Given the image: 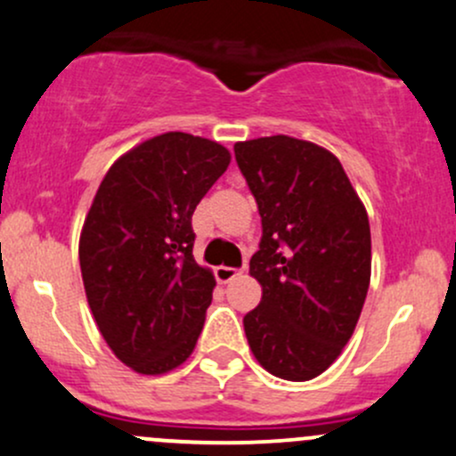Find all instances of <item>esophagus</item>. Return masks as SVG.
Masks as SVG:
<instances>
[{"label": "esophagus", "instance_id": "34e87169", "mask_svg": "<svg viewBox=\"0 0 456 456\" xmlns=\"http://www.w3.org/2000/svg\"><path fill=\"white\" fill-rule=\"evenodd\" d=\"M237 276H239V272H237V269H232V267H217V269H215V278H217L219 285H228V282H232Z\"/></svg>", "mask_w": 456, "mask_h": 456}]
</instances>
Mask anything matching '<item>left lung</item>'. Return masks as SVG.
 I'll return each instance as SVG.
<instances>
[{"label":"left lung","mask_w":456,"mask_h":456,"mask_svg":"<svg viewBox=\"0 0 456 456\" xmlns=\"http://www.w3.org/2000/svg\"><path fill=\"white\" fill-rule=\"evenodd\" d=\"M263 224L243 317L249 350L278 379L311 380L339 359L371 276L367 210L332 151L287 134L234 143Z\"/></svg>","instance_id":"8db88e82"}]
</instances>
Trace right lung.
Returning <instances> with one entry per match:
<instances>
[{"label":"right lung","mask_w":456,"mask_h":456,"mask_svg":"<svg viewBox=\"0 0 456 456\" xmlns=\"http://www.w3.org/2000/svg\"><path fill=\"white\" fill-rule=\"evenodd\" d=\"M230 151L165 132L106 171L80 232L86 300L112 354L143 376L189 359L213 300L215 276L193 258L191 217Z\"/></svg>","instance_id":"1"}]
</instances>
